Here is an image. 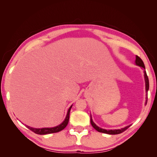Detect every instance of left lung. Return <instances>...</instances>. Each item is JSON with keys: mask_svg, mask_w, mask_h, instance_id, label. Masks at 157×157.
I'll list each match as a JSON object with an SVG mask.
<instances>
[{"mask_svg": "<svg viewBox=\"0 0 157 157\" xmlns=\"http://www.w3.org/2000/svg\"><path fill=\"white\" fill-rule=\"evenodd\" d=\"M135 63L136 65H138L139 67H140L141 68H143L144 69V80H145V88H146V95H147V92L149 89V81H148V78L147 76V74H146V72L145 71V66L144 63H143L142 60L138 56H136V61H135ZM147 97H146V104L147 103ZM90 123H91V125H92L93 128H94L96 131H98V132H101V133H105V134H112V135H114V134H121V133L123 132L124 131L128 129V128H129L130 125H128L125 127V128H121V129H102L99 128L98 126L96 125L95 123L93 121V120L92 119V116L90 115Z\"/></svg>", "mask_w": 157, "mask_h": 157, "instance_id": "obj_1", "label": "left lung"}]
</instances>
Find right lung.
Masks as SVG:
<instances>
[{"instance_id": "1", "label": "right lung", "mask_w": 157, "mask_h": 157, "mask_svg": "<svg viewBox=\"0 0 157 157\" xmlns=\"http://www.w3.org/2000/svg\"><path fill=\"white\" fill-rule=\"evenodd\" d=\"M72 105L69 108L64 121H63L61 124H59V125L53 127V128H32V127H29L28 125H26V127H27L28 129L32 130V132L36 133V134H40V135L53 134V133H56L61 131V130L64 129L68 124L69 119V113H70V111H71V109L72 107Z\"/></svg>"}]
</instances>
